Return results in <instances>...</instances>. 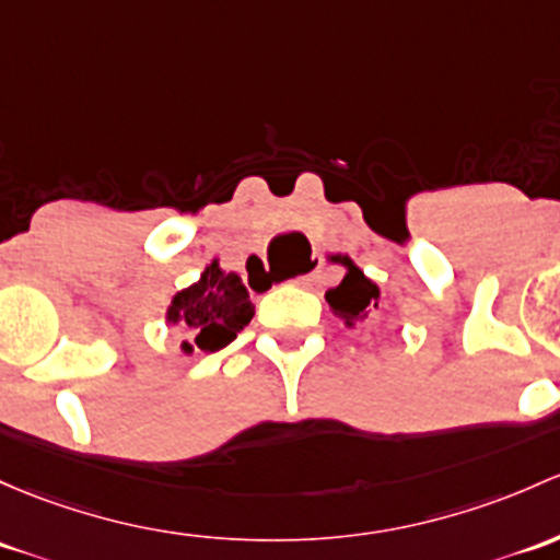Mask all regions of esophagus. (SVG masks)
I'll use <instances>...</instances> for the list:
<instances>
[{"instance_id": "34e87169", "label": "esophagus", "mask_w": 560, "mask_h": 560, "mask_svg": "<svg viewBox=\"0 0 560 560\" xmlns=\"http://www.w3.org/2000/svg\"><path fill=\"white\" fill-rule=\"evenodd\" d=\"M319 260H314V265H311V270L308 273H303V276H298V284H311V281H314V276H316V270H319Z\"/></svg>"}]
</instances>
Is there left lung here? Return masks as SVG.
I'll use <instances>...</instances> for the list:
<instances>
[{
  "instance_id": "1",
  "label": "left lung",
  "mask_w": 560,
  "mask_h": 560,
  "mask_svg": "<svg viewBox=\"0 0 560 560\" xmlns=\"http://www.w3.org/2000/svg\"><path fill=\"white\" fill-rule=\"evenodd\" d=\"M329 262H338L346 268L343 281H340L338 287H332V290H327L325 295L329 311H332L346 327L354 329L357 325H362V322L368 319L370 308H378L381 290L373 279L364 276V270L359 268L349 255H332Z\"/></svg>"
}]
</instances>
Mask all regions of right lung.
I'll list each match as a JSON object with an SVG mask.
<instances>
[{
    "mask_svg": "<svg viewBox=\"0 0 560 560\" xmlns=\"http://www.w3.org/2000/svg\"><path fill=\"white\" fill-rule=\"evenodd\" d=\"M255 316V303L238 273L222 270L220 260H211L203 268L201 279L179 290L166 308V325L182 329L187 340H182V354L196 351L225 349Z\"/></svg>",
    "mask_w": 560,
    "mask_h": 560,
    "instance_id": "obj_1",
    "label": "right lung"
}]
</instances>
